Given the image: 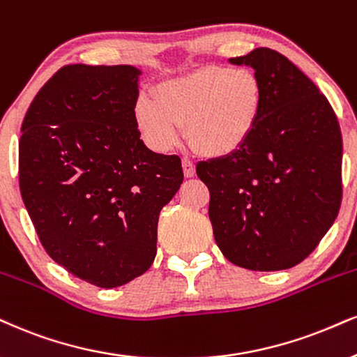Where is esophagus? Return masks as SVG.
Segmentation results:
<instances>
[{
    "mask_svg": "<svg viewBox=\"0 0 357 357\" xmlns=\"http://www.w3.org/2000/svg\"><path fill=\"white\" fill-rule=\"evenodd\" d=\"M182 169H183V175H185L187 178H190L195 175V165H193V162L187 160V158H183L182 160Z\"/></svg>",
    "mask_w": 357,
    "mask_h": 357,
    "instance_id": "1",
    "label": "esophagus"
}]
</instances>
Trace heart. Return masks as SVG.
Returning a JSON list of instances; mask_svg holds the SVG:
<instances>
[{"instance_id":"b5f03b06","label":"heart","mask_w":357,"mask_h":357,"mask_svg":"<svg viewBox=\"0 0 357 357\" xmlns=\"http://www.w3.org/2000/svg\"><path fill=\"white\" fill-rule=\"evenodd\" d=\"M153 100L139 99L134 105L135 127L152 151H172L180 142V126H185L197 152L225 157L238 151L257 129L263 87L248 68L206 66L160 84Z\"/></svg>"}]
</instances>
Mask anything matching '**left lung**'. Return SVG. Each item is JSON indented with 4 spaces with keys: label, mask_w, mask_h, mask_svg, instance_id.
<instances>
[{
    "label": "left lung",
    "mask_w": 357,
    "mask_h": 357,
    "mask_svg": "<svg viewBox=\"0 0 357 357\" xmlns=\"http://www.w3.org/2000/svg\"><path fill=\"white\" fill-rule=\"evenodd\" d=\"M263 87L257 129L230 155L197 164L208 217L233 265L278 271L301 263L341 206L342 139L331 104L288 57L268 47L231 57Z\"/></svg>",
    "instance_id": "left-lung-1"
}]
</instances>
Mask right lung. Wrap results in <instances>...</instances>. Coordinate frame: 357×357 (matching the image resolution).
<instances>
[{
  "label": "right lung",
  "instance_id": "add662e5",
  "mask_svg": "<svg viewBox=\"0 0 357 357\" xmlns=\"http://www.w3.org/2000/svg\"><path fill=\"white\" fill-rule=\"evenodd\" d=\"M140 71L69 64L21 126L20 190L57 265L99 288L151 268L157 223L183 180L177 155L149 151L135 127Z\"/></svg>",
  "mask_w": 357,
  "mask_h": 357
}]
</instances>
